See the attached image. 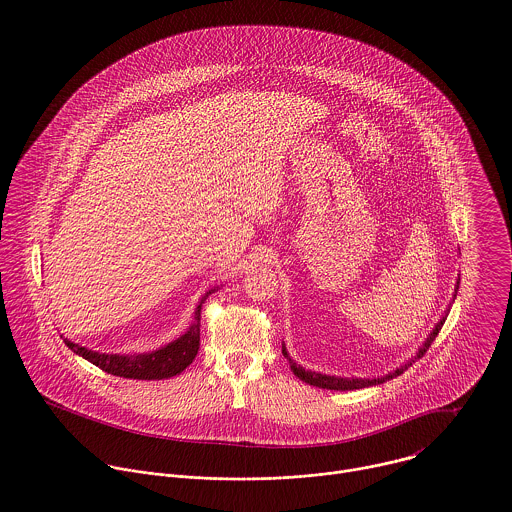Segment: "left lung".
I'll return each instance as SVG.
<instances>
[{"mask_svg":"<svg viewBox=\"0 0 512 512\" xmlns=\"http://www.w3.org/2000/svg\"><path fill=\"white\" fill-rule=\"evenodd\" d=\"M459 280H461V278H459ZM457 284H459V282H457ZM457 290H459V288H457ZM443 322H445V318H443V320H439L438 326L434 328V332L430 334V338L424 341V345L418 349L416 359L424 357V353L430 349V345H432V341L436 340V336H438L439 330H441V326H443ZM282 353H284V357H288V351H286V347H284V345H282ZM288 361H290V366H292L293 374H295L299 380H303V382H307V384H311V386L322 388V390L336 391L361 390V388H368V386H376V384H382V382H386V380H390V378H395V376L403 374V370L407 368V365L401 366V368H397L395 372L388 374L386 378H372V380L365 378V380H363V378H336V376L318 374V372L305 370L303 366L295 365L290 357H288Z\"/></svg>","mask_w":512,"mask_h":512,"instance_id":"obj_1","label":"left lung"}]
</instances>
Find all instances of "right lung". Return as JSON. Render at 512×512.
Listing matches in <instances>:
<instances>
[{"mask_svg":"<svg viewBox=\"0 0 512 512\" xmlns=\"http://www.w3.org/2000/svg\"><path fill=\"white\" fill-rule=\"evenodd\" d=\"M211 292L205 293L195 309L194 324L190 330L180 336L178 340L172 341L169 345L161 347L159 351L147 353V355H105L98 351H90L86 347H80L78 343L65 340V345L74 351L76 355L84 357L92 365L105 370L107 374L121 376V378H134V380H163L180 374L186 366L192 365V361L197 355L199 349V326H201V307L205 299L211 295Z\"/></svg>","mask_w":512,"mask_h":512,"instance_id":"add662e5","label":"right lung"}]
</instances>
